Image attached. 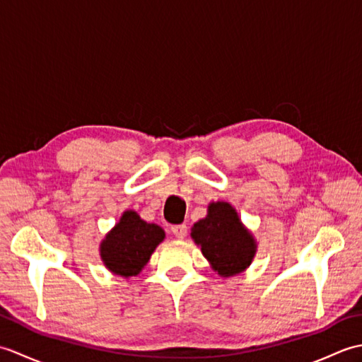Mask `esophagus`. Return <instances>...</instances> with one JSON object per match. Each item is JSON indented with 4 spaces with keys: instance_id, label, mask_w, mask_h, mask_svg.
I'll use <instances>...</instances> for the list:
<instances>
[{
    "instance_id": "1",
    "label": "esophagus",
    "mask_w": 362,
    "mask_h": 362,
    "mask_svg": "<svg viewBox=\"0 0 362 362\" xmlns=\"http://www.w3.org/2000/svg\"><path fill=\"white\" fill-rule=\"evenodd\" d=\"M171 232L175 238H185L187 232H188V227L185 224H177L171 227Z\"/></svg>"
}]
</instances>
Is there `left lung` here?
<instances>
[{
    "mask_svg": "<svg viewBox=\"0 0 362 362\" xmlns=\"http://www.w3.org/2000/svg\"><path fill=\"white\" fill-rule=\"evenodd\" d=\"M191 238L201 245L204 257L222 276L243 272L257 252L252 233L228 202H211L206 218L197 221L191 228Z\"/></svg>",
    "mask_w": 362,
    "mask_h": 362,
    "instance_id": "8db88e82",
    "label": "left lung"
}]
</instances>
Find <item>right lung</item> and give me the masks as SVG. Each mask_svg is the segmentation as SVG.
Segmentation results:
<instances>
[{
  "label": "right lung",
  "instance_id": "obj_1",
  "mask_svg": "<svg viewBox=\"0 0 362 362\" xmlns=\"http://www.w3.org/2000/svg\"><path fill=\"white\" fill-rule=\"evenodd\" d=\"M163 240V228L148 224L136 211L127 210L122 213L118 224L105 235L99 252L110 272L127 279L141 272L152 252Z\"/></svg>",
  "mask_w": 362,
  "mask_h": 362
}]
</instances>
